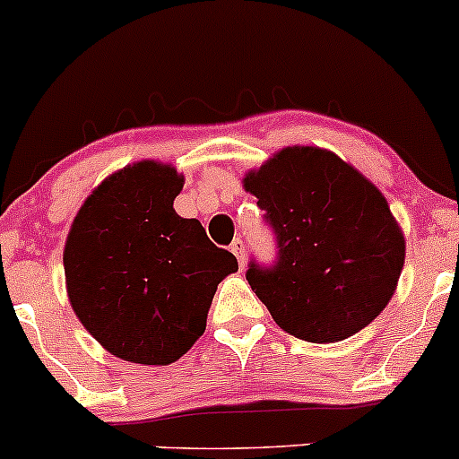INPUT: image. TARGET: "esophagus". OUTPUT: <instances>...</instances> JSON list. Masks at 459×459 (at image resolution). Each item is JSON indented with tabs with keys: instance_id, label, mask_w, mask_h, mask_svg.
I'll return each mask as SVG.
<instances>
[{
	"instance_id": "1",
	"label": "esophagus",
	"mask_w": 459,
	"mask_h": 459,
	"mask_svg": "<svg viewBox=\"0 0 459 459\" xmlns=\"http://www.w3.org/2000/svg\"><path fill=\"white\" fill-rule=\"evenodd\" d=\"M230 251H233V255L238 257L239 266H244V253H247V248H244V242L242 239H233V244H230Z\"/></svg>"
}]
</instances>
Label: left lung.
Returning <instances> with one entry per match:
<instances>
[{"instance_id": "obj_1", "label": "left lung", "mask_w": 459, "mask_h": 459, "mask_svg": "<svg viewBox=\"0 0 459 459\" xmlns=\"http://www.w3.org/2000/svg\"><path fill=\"white\" fill-rule=\"evenodd\" d=\"M273 229L278 257L247 280L291 336L333 342L361 332L393 298L406 239L375 184L336 154L280 150L244 177Z\"/></svg>"}]
</instances>
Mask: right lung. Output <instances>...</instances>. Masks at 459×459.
<instances>
[{
	"instance_id": "obj_1",
	"label": "right lung",
	"mask_w": 459,
	"mask_h": 459,
	"mask_svg": "<svg viewBox=\"0 0 459 459\" xmlns=\"http://www.w3.org/2000/svg\"><path fill=\"white\" fill-rule=\"evenodd\" d=\"M184 177L139 161L87 197L65 247L66 293L75 316L123 361L168 366L206 329L217 284L238 260L172 204Z\"/></svg>"
}]
</instances>
